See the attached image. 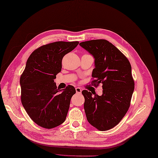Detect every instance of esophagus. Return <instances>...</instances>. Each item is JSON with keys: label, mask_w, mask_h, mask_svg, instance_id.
<instances>
[{"label": "esophagus", "mask_w": 158, "mask_h": 158, "mask_svg": "<svg viewBox=\"0 0 158 158\" xmlns=\"http://www.w3.org/2000/svg\"><path fill=\"white\" fill-rule=\"evenodd\" d=\"M76 92L77 94H80L81 93V89L80 87H77L76 88Z\"/></svg>", "instance_id": "esophagus-1"}]
</instances>
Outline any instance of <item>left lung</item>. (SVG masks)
<instances>
[{"instance_id": "obj_1", "label": "left lung", "mask_w": 158, "mask_h": 158, "mask_svg": "<svg viewBox=\"0 0 158 158\" xmlns=\"http://www.w3.org/2000/svg\"><path fill=\"white\" fill-rule=\"evenodd\" d=\"M80 45L95 59L91 84L98 87L101 84L103 89L102 96H93L92 92L82 91L87 119L99 131L109 130L120 122L130 107L134 89L131 64L106 40H89Z\"/></svg>"}]
</instances>
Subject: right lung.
I'll list each match as a JSON object with an SVG mask.
<instances>
[{"instance_id": "right-lung-1", "label": "right lung", "mask_w": 158, "mask_h": 158, "mask_svg": "<svg viewBox=\"0 0 158 158\" xmlns=\"http://www.w3.org/2000/svg\"><path fill=\"white\" fill-rule=\"evenodd\" d=\"M78 44L59 41L39 47L30 55L21 74L22 106L30 118L43 128H55L65 120L76 90L69 85L60 93L54 79L62 70L63 57Z\"/></svg>"}]
</instances>
